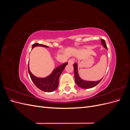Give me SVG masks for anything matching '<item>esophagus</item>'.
Returning <instances> with one entry per match:
<instances>
[{
  "label": "esophagus",
  "mask_w": 130,
  "mask_h": 130,
  "mask_svg": "<svg viewBox=\"0 0 130 130\" xmlns=\"http://www.w3.org/2000/svg\"><path fill=\"white\" fill-rule=\"evenodd\" d=\"M74 63V60L73 58L70 59V60L68 61V63L69 64H73Z\"/></svg>",
  "instance_id": "obj_1"
}]
</instances>
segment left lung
<instances>
[{
    "mask_svg": "<svg viewBox=\"0 0 130 130\" xmlns=\"http://www.w3.org/2000/svg\"><path fill=\"white\" fill-rule=\"evenodd\" d=\"M101 44L103 45L104 48L107 50V46H106L105 41L103 39H101ZM74 77H75V81L76 85L78 86V87L84 88V89H89L91 88L92 87H95L99 82L103 79V78L101 79L98 80V81H87L82 79V78L80 77L79 74H78V64L77 63H75L74 64Z\"/></svg>",
    "mask_w": 130,
    "mask_h": 130,
    "instance_id": "8db88e82",
    "label": "left lung"
}]
</instances>
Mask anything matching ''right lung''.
Listing matches in <instances>:
<instances>
[{
	"label": "right lung",
	"instance_id": "add662e5",
	"mask_svg": "<svg viewBox=\"0 0 130 130\" xmlns=\"http://www.w3.org/2000/svg\"><path fill=\"white\" fill-rule=\"evenodd\" d=\"M36 46L49 48V46L45 45L35 43L32 45V49ZM29 63V61L28 62V72L31 80L38 89L46 92H52L57 89L58 86L59 77L62 72L63 71L66 66L68 64V62H66L65 63L58 66L57 67L53 70L52 73L45 77H37L30 72Z\"/></svg>",
	"mask_w": 130,
	"mask_h": 130
}]
</instances>
